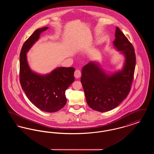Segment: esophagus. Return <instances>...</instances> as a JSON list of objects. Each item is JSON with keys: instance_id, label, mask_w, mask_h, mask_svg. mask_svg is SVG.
Segmentation results:
<instances>
[{"instance_id": "obj_1", "label": "esophagus", "mask_w": 154, "mask_h": 154, "mask_svg": "<svg viewBox=\"0 0 154 154\" xmlns=\"http://www.w3.org/2000/svg\"><path fill=\"white\" fill-rule=\"evenodd\" d=\"M81 71L80 70H75V72H74V77L77 79L78 78H80L81 77Z\"/></svg>"}]
</instances>
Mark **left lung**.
I'll list each match as a JSON object with an SVG mask.
<instances>
[{
    "instance_id": "1",
    "label": "left lung",
    "mask_w": 154,
    "mask_h": 154,
    "mask_svg": "<svg viewBox=\"0 0 154 154\" xmlns=\"http://www.w3.org/2000/svg\"><path fill=\"white\" fill-rule=\"evenodd\" d=\"M114 45L125 56L124 69L108 75L97 64L89 62L82 69L81 82L88 106L106 112L117 107L131 91L136 66V55L132 43L117 27Z\"/></svg>"
}]
</instances>
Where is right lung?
Returning a JSON list of instances; mask_svg holds the SVG:
<instances>
[{
  "label": "right lung",
  "mask_w": 154,
  "mask_h": 154,
  "mask_svg": "<svg viewBox=\"0 0 154 154\" xmlns=\"http://www.w3.org/2000/svg\"><path fill=\"white\" fill-rule=\"evenodd\" d=\"M47 28L44 27L36 30L23 44L20 55V82L32 104L42 111L54 112L66 104L65 92L74 81L75 69L72 67H58L45 75L31 71L26 53L38 39L40 34Z\"/></svg>",
  "instance_id": "add662e5"
}]
</instances>
